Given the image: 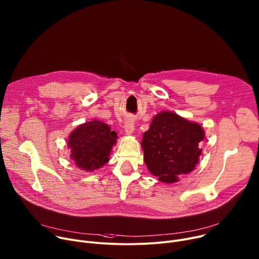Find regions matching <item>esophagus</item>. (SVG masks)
I'll use <instances>...</instances> for the list:
<instances>
[{"label":"esophagus","mask_w":259,"mask_h":259,"mask_svg":"<svg viewBox=\"0 0 259 259\" xmlns=\"http://www.w3.org/2000/svg\"><path fill=\"white\" fill-rule=\"evenodd\" d=\"M125 128V132L128 135H131L134 132V121L132 119H127L124 125Z\"/></svg>","instance_id":"esophagus-1"}]
</instances>
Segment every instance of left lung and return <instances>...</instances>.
<instances>
[{"label": "left lung", "mask_w": 259, "mask_h": 259, "mask_svg": "<svg viewBox=\"0 0 259 259\" xmlns=\"http://www.w3.org/2000/svg\"><path fill=\"white\" fill-rule=\"evenodd\" d=\"M204 138L200 125L177 113L162 111L154 116L144 133V160L153 176L163 183H174L178 176L191 172L199 160V143Z\"/></svg>", "instance_id": "left-lung-1"}]
</instances>
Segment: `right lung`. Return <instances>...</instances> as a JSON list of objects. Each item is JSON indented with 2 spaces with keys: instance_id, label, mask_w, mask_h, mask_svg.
Instances as JSON below:
<instances>
[{
  "instance_id": "1",
  "label": "right lung",
  "mask_w": 259,
  "mask_h": 259,
  "mask_svg": "<svg viewBox=\"0 0 259 259\" xmlns=\"http://www.w3.org/2000/svg\"><path fill=\"white\" fill-rule=\"evenodd\" d=\"M116 132L109 126L94 120L78 126L69 136L68 146L76 166L93 171L102 167L108 161L109 153L116 142Z\"/></svg>"
}]
</instances>
